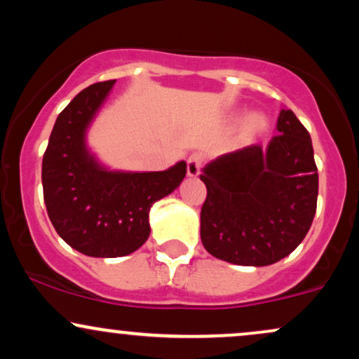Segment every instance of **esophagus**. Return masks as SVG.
<instances>
[{
	"label": "esophagus",
	"mask_w": 359,
	"mask_h": 359,
	"mask_svg": "<svg viewBox=\"0 0 359 359\" xmlns=\"http://www.w3.org/2000/svg\"><path fill=\"white\" fill-rule=\"evenodd\" d=\"M203 155L201 154H192L187 158V175L189 177H197L201 172V167H203Z\"/></svg>",
	"instance_id": "34e87169"
}]
</instances>
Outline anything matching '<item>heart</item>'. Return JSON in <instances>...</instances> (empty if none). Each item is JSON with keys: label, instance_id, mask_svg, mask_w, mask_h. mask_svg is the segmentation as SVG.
Instances as JSON below:
<instances>
[{"label": "heart", "instance_id": "1", "mask_svg": "<svg viewBox=\"0 0 359 359\" xmlns=\"http://www.w3.org/2000/svg\"><path fill=\"white\" fill-rule=\"evenodd\" d=\"M269 128V119L263 116L262 113H251L246 118L245 125H243V140L245 142H253L259 135H263Z\"/></svg>", "mask_w": 359, "mask_h": 359}]
</instances>
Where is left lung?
<instances>
[{"label":"left lung","instance_id":"1","mask_svg":"<svg viewBox=\"0 0 359 359\" xmlns=\"http://www.w3.org/2000/svg\"><path fill=\"white\" fill-rule=\"evenodd\" d=\"M277 137L217 156L203 168L208 189L201 240L212 257L266 266L302 243L317 208L319 175L311 135L294 111L282 109Z\"/></svg>","mask_w":359,"mask_h":359}]
</instances>
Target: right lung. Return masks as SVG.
<instances>
[{
	"instance_id": "1",
	"label": "right lung",
	"mask_w": 359,
	"mask_h": 359,
	"mask_svg": "<svg viewBox=\"0 0 359 359\" xmlns=\"http://www.w3.org/2000/svg\"><path fill=\"white\" fill-rule=\"evenodd\" d=\"M114 81L81 90L57 118L42 162L43 201L59 236L96 258L133 253L150 236L148 212L179 187L185 162L163 172H114L86 145V131Z\"/></svg>"
}]
</instances>
